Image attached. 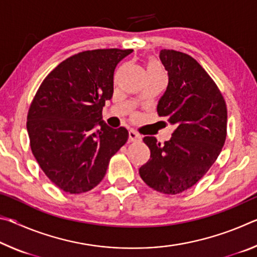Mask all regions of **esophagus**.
Returning <instances> with one entry per match:
<instances>
[{
    "instance_id": "obj_1",
    "label": "esophagus",
    "mask_w": 257,
    "mask_h": 257,
    "mask_svg": "<svg viewBox=\"0 0 257 257\" xmlns=\"http://www.w3.org/2000/svg\"><path fill=\"white\" fill-rule=\"evenodd\" d=\"M129 139L132 142H138V141H141L142 137H141V135L136 132V130L132 129V130H129Z\"/></svg>"
}]
</instances>
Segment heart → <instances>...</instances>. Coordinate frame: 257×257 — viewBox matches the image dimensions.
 <instances>
[{"mask_svg": "<svg viewBox=\"0 0 257 257\" xmlns=\"http://www.w3.org/2000/svg\"><path fill=\"white\" fill-rule=\"evenodd\" d=\"M147 69H161V68L156 62H150L149 66H147Z\"/></svg>", "mask_w": 257, "mask_h": 257, "instance_id": "obj_1", "label": "heart"}]
</instances>
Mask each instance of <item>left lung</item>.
<instances>
[{"label": "left lung", "mask_w": 257, "mask_h": 257, "mask_svg": "<svg viewBox=\"0 0 257 257\" xmlns=\"http://www.w3.org/2000/svg\"><path fill=\"white\" fill-rule=\"evenodd\" d=\"M160 60L169 84L158 114L176 125L170 141L144 137L151 150L139 176L160 193L176 195L193 187L219 156L227 137V105L208 73L190 55L162 50Z\"/></svg>", "instance_id": "obj_1"}]
</instances>
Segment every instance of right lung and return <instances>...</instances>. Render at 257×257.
Returning <instances> with one entry per match:
<instances>
[{"label": "right lung", "mask_w": 257, "mask_h": 257, "mask_svg": "<svg viewBox=\"0 0 257 257\" xmlns=\"http://www.w3.org/2000/svg\"><path fill=\"white\" fill-rule=\"evenodd\" d=\"M132 52L105 49L70 56L46 76L30 104V149L47 178L66 193L96 187L128 141V130L108 127L102 110L113 95L115 67Z\"/></svg>", "instance_id": "1"}]
</instances>
